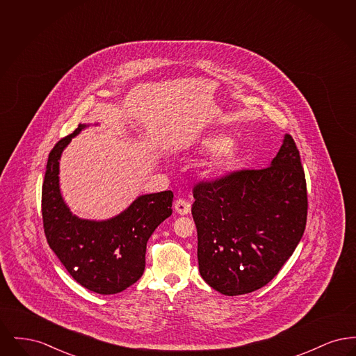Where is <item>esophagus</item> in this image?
<instances>
[{
	"instance_id": "34e87169",
	"label": "esophagus",
	"mask_w": 356,
	"mask_h": 356,
	"mask_svg": "<svg viewBox=\"0 0 356 356\" xmlns=\"http://www.w3.org/2000/svg\"><path fill=\"white\" fill-rule=\"evenodd\" d=\"M173 208H175V211H176L179 215H183V216L188 215V213L191 212V204L188 203L184 199H177V200L175 202Z\"/></svg>"
}]
</instances>
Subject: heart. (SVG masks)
I'll list each match as a JSON object with an SVG mask.
<instances>
[{"mask_svg":"<svg viewBox=\"0 0 356 356\" xmlns=\"http://www.w3.org/2000/svg\"><path fill=\"white\" fill-rule=\"evenodd\" d=\"M202 151H211L205 160V170L212 175L232 170L240 159L241 148L235 138L225 136L208 135L199 143Z\"/></svg>","mask_w":356,"mask_h":356,"instance_id":"1","label":"heart"}]
</instances>
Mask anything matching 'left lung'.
I'll list each match as a JSON object with an SVG mask.
<instances>
[{"instance_id": "1", "label": "left lung", "mask_w": 356, "mask_h": 356, "mask_svg": "<svg viewBox=\"0 0 356 356\" xmlns=\"http://www.w3.org/2000/svg\"><path fill=\"white\" fill-rule=\"evenodd\" d=\"M193 197L199 271L227 296L270 283L305 234V170L289 135L267 168L200 183Z\"/></svg>"}]
</instances>
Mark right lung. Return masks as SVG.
<instances>
[{
	"label": "right lung",
	"mask_w": 356,
	"mask_h": 356,
	"mask_svg": "<svg viewBox=\"0 0 356 356\" xmlns=\"http://www.w3.org/2000/svg\"><path fill=\"white\" fill-rule=\"evenodd\" d=\"M88 127L80 124L49 153L41 200L44 231L51 251L77 283L100 295H113L143 276L148 238L172 215L173 193L141 195L106 220L73 215L60 189V159L72 138Z\"/></svg>",
	"instance_id": "right-lung-1"
}]
</instances>
